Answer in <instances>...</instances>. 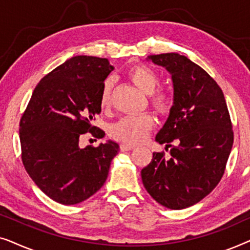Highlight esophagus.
Returning <instances> with one entry per match:
<instances>
[{
	"mask_svg": "<svg viewBox=\"0 0 250 250\" xmlns=\"http://www.w3.org/2000/svg\"><path fill=\"white\" fill-rule=\"evenodd\" d=\"M135 146H129V145H125V143H123L121 145V151L125 152V151H131V150H134Z\"/></svg>",
	"mask_w": 250,
	"mask_h": 250,
	"instance_id": "34e87169",
	"label": "esophagus"
}]
</instances>
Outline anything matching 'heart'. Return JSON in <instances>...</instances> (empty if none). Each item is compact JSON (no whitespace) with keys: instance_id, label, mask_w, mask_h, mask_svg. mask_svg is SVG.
Returning <instances> with one entry per match:
<instances>
[{"instance_id":"heart-1","label":"heart","mask_w":250,"mask_h":250,"mask_svg":"<svg viewBox=\"0 0 250 250\" xmlns=\"http://www.w3.org/2000/svg\"><path fill=\"white\" fill-rule=\"evenodd\" d=\"M126 76L136 87L150 94L149 104L159 116H167L172 111L173 100L168 92L165 90H156L159 85V76L151 67L143 63H135L126 71ZM114 80L107 78L102 85L100 93L101 109L110 108L114 91ZM153 127V119L148 114L125 116L115 122L109 127V135L116 141L125 145L135 146L145 141Z\"/></svg>"}]
</instances>
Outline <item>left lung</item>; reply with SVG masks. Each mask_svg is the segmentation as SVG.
<instances>
[{
	"mask_svg": "<svg viewBox=\"0 0 250 250\" xmlns=\"http://www.w3.org/2000/svg\"><path fill=\"white\" fill-rule=\"evenodd\" d=\"M172 74L174 104L156 141L170 149L153 152L141 172L148 193L169 209L190 207L211 192L223 176L233 129L223 91L204 70L179 53L150 56ZM175 142V146L170 145Z\"/></svg>",
	"mask_w": 250,
	"mask_h": 250,
	"instance_id": "left-lung-1",
	"label": "left lung"
}]
</instances>
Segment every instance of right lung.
<instances>
[{
  "label": "right lung",
  "instance_id": "right-lung-1",
  "mask_svg": "<svg viewBox=\"0 0 250 250\" xmlns=\"http://www.w3.org/2000/svg\"><path fill=\"white\" fill-rule=\"evenodd\" d=\"M112 69L104 58H71L37 83L22 112V164L36 186L57 203L80 204L100 190L119 151L112 141L78 146L85 133L104 138V132L92 122L101 112V88Z\"/></svg>",
  "mask_w": 250,
  "mask_h": 250
}]
</instances>
